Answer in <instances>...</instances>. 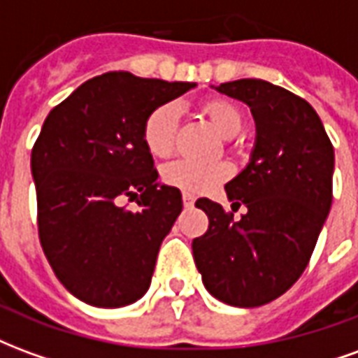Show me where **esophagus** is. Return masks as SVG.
I'll return each mask as SVG.
<instances>
[{
	"mask_svg": "<svg viewBox=\"0 0 358 358\" xmlns=\"http://www.w3.org/2000/svg\"><path fill=\"white\" fill-rule=\"evenodd\" d=\"M182 201H184V207L189 209V207H194L195 205V197L192 194H184L182 195Z\"/></svg>",
	"mask_w": 358,
	"mask_h": 358,
	"instance_id": "obj_1",
	"label": "esophagus"
}]
</instances>
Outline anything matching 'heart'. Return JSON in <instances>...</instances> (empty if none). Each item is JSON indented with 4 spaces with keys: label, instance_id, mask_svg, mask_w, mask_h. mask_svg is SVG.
<instances>
[{
    "label": "heart",
    "instance_id": "1",
    "mask_svg": "<svg viewBox=\"0 0 358 358\" xmlns=\"http://www.w3.org/2000/svg\"><path fill=\"white\" fill-rule=\"evenodd\" d=\"M205 115L215 124L220 136L234 138L241 130L243 117L240 109L228 101H210L205 105ZM180 109L176 103H163L149 113L143 124V141L148 145L149 153L155 157H166L174 148L176 130H178ZM228 166L224 163L201 164L186 159H178L164 164L163 180L164 184L178 187L184 194H201L207 192L218 182L228 176Z\"/></svg>",
    "mask_w": 358,
    "mask_h": 358
}]
</instances>
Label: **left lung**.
Wrapping results in <instances>:
<instances>
[{
	"mask_svg": "<svg viewBox=\"0 0 358 358\" xmlns=\"http://www.w3.org/2000/svg\"><path fill=\"white\" fill-rule=\"evenodd\" d=\"M245 103L255 120L248 166L224 186L248 213L234 222L201 197L209 230L192 243L207 292L226 305H266L292 287L315 251L331 207L334 148L305 99L270 82L241 78L210 86Z\"/></svg>",
	"mask_w": 358,
	"mask_h": 358,
	"instance_id": "left-lung-1",
	"label": "left lung"
}]
</instances>
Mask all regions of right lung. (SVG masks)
<instances>
[{"label":"right lung","mask_w":358,"mask_h":358,"mask_svg":"<svg viewBox=\"0 0 358 358\" xmlns=\"http://www.w3.org/2000/svg\"><path fill=\"white\" fill-rule=\"evenodd\" d=\"M195 86L105 73L45 118L30 159L38 232L59 282L84 303L126 307L149 289L182 194L157 182L143 124L155 107ZM122 196L141 210L120 208Z\"/></svg>","instance_id":"obj_1"}]
</instances>
